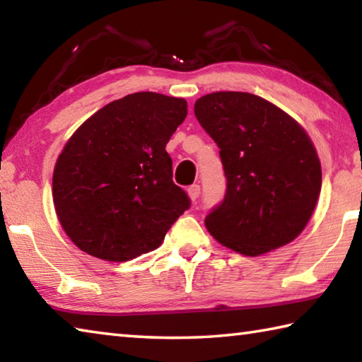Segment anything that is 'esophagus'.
<instances>
[{"instance_id": "obj_1", "label": "esophagus", "mask_w": 362, "mask_h": 362, "mask_svg": "<svg viewBox=\"0 0 362 362\" xmlns=\"http://www.w3.org/2000/svg\"><path fill=\"white\" fill-rule=\"evenodd\" d=\"M187 192H188V196H189V199H192V201H196V199H198V198H199V193H201V187H199V185H192V187H189V188L187 189Z\"/></svg>"}]
</instances>
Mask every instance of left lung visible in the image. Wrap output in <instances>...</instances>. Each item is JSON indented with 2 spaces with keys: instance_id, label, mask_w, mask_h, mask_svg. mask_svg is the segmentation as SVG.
I'll list each match as a JSON object with an SVG mask.
<instances>
[{
  "instance_id": "obj_1",
  "label": "left lung",
  "mask_w": 362,
  "mask_h": 362,
  "mask_svg": "<svg viewBox=\"0 0 362 362\" xmlns=\"http://www.w3.org/2000/svg\"><path fill=\"white\" fill-rule=\"evenodd\" d=\"M194 116L220 148L226 192L206 217L216 240L255 257L303 231L321 192V163L298 122L249 93H212Z\"/></svg>"
}]
</instances>
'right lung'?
Wrapping results in <instances>:
<instances>
[{"label":"right lung","instance_id":"right-lung-1","mask_svg":"<svg viewBox=\"0 0 362 362\" xmlns=\"http://www.w3.org/2000/svg\"><path fill=\"white\" fill-rule=\"evenodd\" d=\"M187 102L136 93L108 103L78 127L52 175L59 222L86 254L127 262L161 246L192 201L173 182L166 144Z\"/></svg>","mask_w":362,"mask_h":362}]
</instances>
